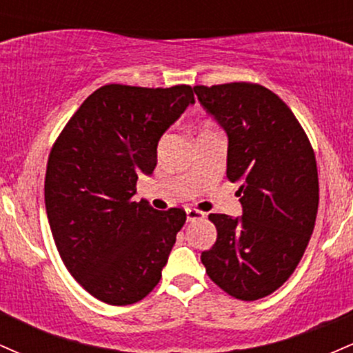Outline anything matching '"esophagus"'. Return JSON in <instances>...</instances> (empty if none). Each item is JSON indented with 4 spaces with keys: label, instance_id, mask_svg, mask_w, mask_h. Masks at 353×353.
<instances>
[{
    "label": "esophagus",
    "instance_id": "34e87169",
    "mask_svg": "<svg viewBox=\"0 0 353 353\" xmlns=\"http://www.w3.org/2000/svg\"><path fill=\"white\" fill-rule=\"evenodd\" d=\"M202 217H204V212H202V210H197L192 208L185 209V219H188V222L196 221V219H202Z\"/></svg>",
    "mask_w": 353,
    "mask_h": 353
}]
</instances>
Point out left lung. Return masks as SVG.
<instances>
[{"mask_svg": "<svg viewBox=\"0 0 353 353\" xmlns=\"http://www.w3.org/2000/svg\"><path fill=\"white\" fill-rule=\"evenodd\" d=\"M194 92L228 134V179L241 184L242 205L241 217L210 214L217 239L201 261L224 292L257 301L292 275L314 232V151L290 108L261 84L194 86Z\"/></svg>", "mask_w": 353, "mask_h": 353, "instance_id": "1", "label": "left lung"}]
</instances>
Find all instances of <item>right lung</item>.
Segmentation results:
<instances>
[{
  "mask_svg": "<svg viewBox=\"0 0 353 353\" xmlns=\"http://www.w3.org/2000/svg\"><path fill=\"white\" fill-rule=\"evenodd\" d=\"M194 103L185 84H108L52 145L44 181L52 239L70 274L101 302H139L161 281L185 212L132 197L137 177L156 168L161 136Z\"/></svg>",
  "mask_w": 353,
  "mask_h": 353,
  "instance_id": "obj_1",
  "label": "right lung"
}]
</instances>
